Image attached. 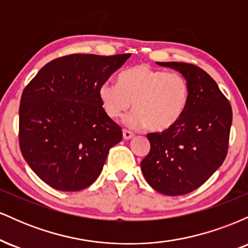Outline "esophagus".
<instances>
[{"label":"esophagus","instance_id":"34e87169","mask_svg":"<svg viewBox=\"0 0 248 248\" xmlns=\"http://www.w3.org/2000/svg\"><path fill=\"white\" fill-rule=\"evenodd\" d=\"M122 135H124V140H130V139H132L134 136V134L132 132H128V130L124 129V132H122Z\"/></svg>","mask_w":248,"mask_h":248}]
</instances>
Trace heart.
Returning a JSON list of instances; mask_svg holds the SVG:
<instances>
[{"mask_svg": "<svg viewBox=\"0 0 248 248\" xmlns=\"http://www.w3.org/2000/svg\"><path fill=\"white\" fill-rule=\"evenodd\" d=\"M189 94L183 76L146 64L124 70L118 77V84L106 81L99 87V99L110 119L121 118L133 102L135 110L124 119V124L132 129L149 127L154 132H163L181 119Z\"/></svg>", "mask_w": 248, "mask_h": 248, "instance_id": "1", "label": "heart"}]
</instances>
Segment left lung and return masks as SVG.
Here are the masks:
<instances>
[{
	"label": "left lung",
	"mask_w": 248,
	"mask_h": 248,
	"mask_svg": "<svg viewBox=\"0 0 248 248\" xmlns=\"http://www.w3.org/2000/svg\"><path fill=\"white\" fill-rule=\"evenodd\" d=\"M177 71L189 84L181 119L162 133L148 134L150 152L141 162L144 178L167 196L196 190L223 164L229 148L232 108L217 82L196 65L156 62Z\"/></svg>",
	"instance_id": "1"
}]
</instances>
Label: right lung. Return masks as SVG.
<instances>
[{"label": "right lung", "mask_w": 248, "mask_h": 248, "mask_svg": "<svg viewBox=\"0 0 248 248\" xmlns=\"http://www.w3.org/2000/svg\"><path fill=\"white\" fill-rule=\"evenodd\" d=\"M130 57L70 55L47 62L22 93L19 148L32 171L61 191H79L100 175L122 140L99 87Z\"/></svg>", "instance_id": "1"}]
</instances>
